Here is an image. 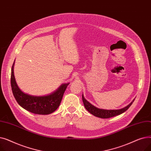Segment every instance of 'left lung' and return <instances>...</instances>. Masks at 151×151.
I'll return each instance as SVG.
<instances>
[{"mask_svg": "<svg viewBox=\"0 0 151 151\" xmlns=\"http://www.w3.org/2000/svg\"><path fill=\"white\" fill-rule=\"evenodd\" d=\"M82 99L83 104L84 105L85 108L88 111L93 114V116L100 117V118H103V119H107L109 117H112L117 115H119L123 113H124L125 111L127 110L129 107L132 105L133 104V102L134 101V99L133 100V101L130 103L129 105H128L127 106L119 109H100L99 108H97L96 106H93L92 105L91 103H89L88 100H86L84 97L83 94L82 95Z\"/></svg>", "mask_w": 151, "mask_h": 151, "instance_id": "obj_1", "label": "left lung"}]
</instances>
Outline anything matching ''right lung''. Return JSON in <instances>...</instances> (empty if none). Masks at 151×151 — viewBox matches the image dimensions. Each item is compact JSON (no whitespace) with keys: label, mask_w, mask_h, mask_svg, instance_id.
<instances>
[{"label":"right lung","mask_w":151,"mask_h":151,"mask_svg":"<svg viewBox=\"0 0 151 151\" xmlns=\"http://www.w3.org/2000/svg\"><path fill=\"white\" fill-rule=\"evenodd\" d=\"M14 62L12 67L11 86L13 94L18 104L28 111L36 114L47 115L55 111L59 106L69 83L62 84L57 90L46 96L29 95L22 92L17 85L14 75Z\"/></svg>","instance_id":"right-lung-1"}]
</instances>
